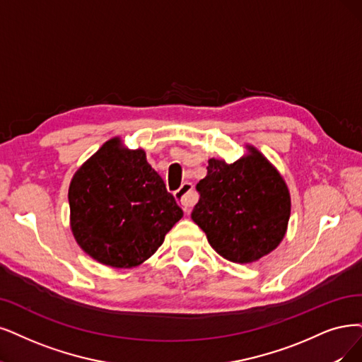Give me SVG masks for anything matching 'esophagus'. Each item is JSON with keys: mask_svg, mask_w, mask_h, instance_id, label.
Masks as SVG:
<instances>
[{"mask_svg": "<svg viewBox=\"0 0 362 362\" xmlns=\"http://www.w3.org/2000/svg\"><path fill=\"white\" fill-rule=\"evenodd\" d=\"M174 197L177 198V202L185 213H189L191 207L197 203V194L194 192V186L189 182L182 183L180 188L174 192Z\"/></svg>", "mask_w": 362, "mask_h": 362, "instance_id": "34e87169", "label": "esophagus"}]
</instances>
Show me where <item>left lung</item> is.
Returning <instances> with one entry per match:
<instances>
[{
	"mask_svg": "<svg viewBox=\"0 0 362 362\" xmlns=\"http://www.w3.org/2000/svg\"><path fill=\"white\" fill-rule=\"evenodd\" d=\"M234 164L209 159L191 218L225 259L247 264L274 250L286 233L291 198L274 167L258 151Z\"/></svg>",
	"mask_w": 362,
	"mask_h": 362,
	"instance_id": "obj_1",
	"label": "left lung"
}]
</instances>
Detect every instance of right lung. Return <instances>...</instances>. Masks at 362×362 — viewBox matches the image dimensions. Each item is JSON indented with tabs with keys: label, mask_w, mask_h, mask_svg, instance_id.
<instances>
[{
	"label": "right lung",
	"mask_w": 362,
	"mask_h": 362,
	"mask_svg": "<svg viewBox=\"0 0 362 362\" xmlns=\"http://www.w3.org/2000/svg\"><path fill=\"white\" fill-rule=\"evenodd\" d=\"M71 230L88 255L115 269L146 261L183 211L143 151L107 141L80 167L69 189Z\"/></svg>",
	"instance_id": "1"
}]
</instances>
